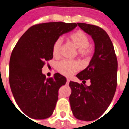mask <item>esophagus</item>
Here are the masks:
<instances>
[{
  "instance_id": "esophagus-1",
  "label": "esophagus",
  "mask_w": 129,
  "mask_h": 129,
  "mask_svg": "<svg viewBox=\"0 0 129 129\" xmlns=\"http://www.w3.org/2000/svg\"><path fill=\"white\" fill-rule=\"evenodd\" d=\"M70 79L67 78V82H66L67 84H68L69 83H70Z\"/></svg>"
}]
</instances>
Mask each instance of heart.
I'll return each mask as SVG.
<instances>
[{
    "label": "heart",
    "mask_w": 129,
    "mask_h": 129,
    "mask_svg": "<svg viewBox=\"0 0 129 129\" xmlns=\"http://www.w3.org/2000/svg\"><path fill=\"white\" fill-rule=\"evenodd\" d=\"M70 38L74 46L78 49L79 53L82 56H86L88 54L89 51L87 47L90 45V41L87 35L83 31H78L72 33ZM61 43L62 40L60 38L55 41L52 48V53L54 57H58L59 55ZM78 69L79 64L74 61L63 60L57 65V71L66 76H71L77 70H78Z\"/></svg>",
    "instance_id": "b5f03b06"
}]
</instances>
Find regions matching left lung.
<instances>
[{
	"label": "left lung",
	"mask_w": 129,
	"mask_h": 129,
	"mask_svg": "<svg viewBox=\"0 0 129 129\" xmlns=\"http://www.w3.org/2000/svg\"><path fill=\"white\" fill-rule=\"evenodd\" d=\"M78 25L94 42L90 63L76 75L80 80H90L91 84L70 81L69 99L74 116L79 120L91 121L100 117L112 102L117 85L118 62L112 41L104 29L86 23H78Z\"/></svg>",
	"instance_id": "obj_1"
}]
</instances>
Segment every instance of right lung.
I'll list each match as a JSON object with an SVG mask.
<instances>
[{
	"mask_svg": "<svg viewBox=\"0 0 129 129\" xmlns=\"http://www.w3.org/2000/svg\"><path fill=\"white\" fill-rule=\"evenodd\" d=\"M76 23L51 22L31 27L19 39L9 62V83L15 100L26 115L45 119L53 114L58 90L66 78L59 73L46 78L45 62L53 58L52 48L61 35L72 31Z\"/></svg>",
	"mask_w": 129,
	"mask_h": 129,
	"instance_id": "obj_1",
	"label": "right lung"
}]
</instances>
